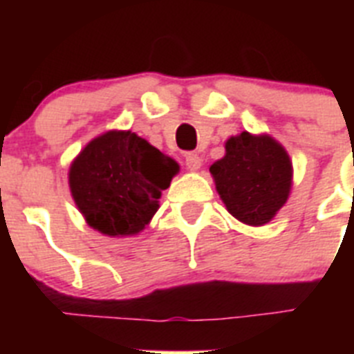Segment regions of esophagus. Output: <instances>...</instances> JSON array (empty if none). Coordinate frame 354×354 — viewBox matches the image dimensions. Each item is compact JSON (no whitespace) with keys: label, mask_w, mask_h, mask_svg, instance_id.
I'll return each mask as SVG.
<instances>
[{"label":"esophagus","mask_w":354,"mask_h":354,"mask_svg":"<svg viewBox=\"0 0 354 354\" xmlns=\"http://www.w3.org/2000/svg\"><path fill=\"white\" fill-rule=\"evenodd\" d=\"M184 159H186L184 162H186L187 170L195 171L202 167V159H200V156L196 154V152H187V154L184 156Z\"/></svg>","instance_id":"esophagus-1"}]
</instances>
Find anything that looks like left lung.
<instances>
[{
    "label": "left lung",
    "instance_id": "left-lung-1",
    "mask_svg": "<svg viewBox=\"0 0 354 354\" xmlns=\"http://www.w3.org/2000/svg\"><path fill=\"white\" fill-rule=\"evenodd\" d=\"M223 159L209 170L228 212L243 223L264 225L287 202L292 165L270 136L241 133L225 145Z\"/></svg>",
    "mask_w": 354,
    "mask_h": 354
}]
</instances>
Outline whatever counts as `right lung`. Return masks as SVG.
<instances>
[{"mask_svg":"<svg viewBox=\"0 0 354 354\" xmlns=\"http://www.w3.org/2000/svg\"><path fill=\"white\" fill-rule=\"evenodd\" d=\"M179 165L131 131L92 140L68 171L72 198L90 227L106 236L138 234L158 211Z\"/></svg>","mask_w":354,"mask_h":354,"instance_id":"1","label":"right lung"}]
</instances>
